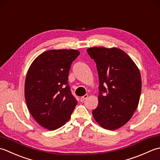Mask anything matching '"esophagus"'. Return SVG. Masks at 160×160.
Wrapping results in <instances>:
<instances>
[{
  "label": "esophagus",
  "instance_id": "esophagus-1",
  "mask_svg": "<svg viewBox=\"0 0 160 160\" xmlns=\"http://www.w3.org/2000/svg\"><path fill=\"white\" fill-rule=\"evenodd\" d=\"M88 94H85L84 96H83V97H81V98H80V101H81V102H84L85 99H86L88 98Z\"/></svg>",
  "mask_w": 160,
  "mask_h": 160
}]
</instances>
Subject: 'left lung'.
I'll list each match as a JSON object with an SVG mask.
<instances>
[{
    "label": "left lung",
    "mask_w": 160,
    "mask_h": 160,
    "mask_svg": "<svg viewBox=\"0 0 160 160\" xmlns=\"http://www.w3.org/2000/svg\"><path fill=\"white\" fill-rule=\"evenodd\" d=\"M99 80V103L92 115L103 128L115 130L128 122L138 106L142 91L140 72L130 57L119 48H91Z\"/></svg>",
    "instance_id": "8db88e82"
}]
</instances>
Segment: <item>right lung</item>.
Returning a JSON list of instances; mask_svg holds the SVG:
<instances>
[{
	"instance_id": "1",
	"label": "right lung",
	"mask_w": 160,
	"mask_h": 160,
	"mask_svg": "<svg viewBox=\"0 0 160 160\" xmlns=\"http://www.w3.org/2000/svg\"><path fill=\"white\" fill-rule=\"evenodd\" d=\"M80 52L75 50H52L36 58L29 68L25 97L31 115L43 128L63 126L77 104L68 84L72 63Z\"/></svg>"
}]
</instances>
